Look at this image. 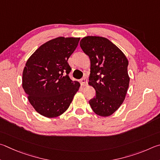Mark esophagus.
I'll use <instances>...</instances> for the list:
<instances>
[{
	"instance_id": "esophagus-1",
	"label": "esophagus",
	"mask_w": 160,
	"mask_h": 160,
	"mask_svg": "<svg viewBox=\"0 0 160 160\" xmlns=\"http://www.w3.org/2000/svg\"><path fill=\"white\" fill-rule=\"evenodd\" d=\"M80 83H81V85L83 86H86L87 85V78H86V77L82 78V79L80 80Z\"/></svg>"
}]
</instances>
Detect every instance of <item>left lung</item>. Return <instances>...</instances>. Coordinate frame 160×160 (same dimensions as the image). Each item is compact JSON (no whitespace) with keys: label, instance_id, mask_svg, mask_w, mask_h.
Masks as SVG:
<instances>
[{"label":"left lung","instance_id":"1","mask_svg":"<svg viewBox=\"0 0 160 160\" xmlns=\"http://www.w3.org/2000/svg\"><path fill=\"white\" fill-rule=\"evenodd\" d=\"M80 46L90 58L88 84L96 90L89 104L98 115L110 116L122 105L127 93L128 61L118 47L104 37L86 36Z\"/></svg>","mask_w":160,"mask_h":160}]
</instances>
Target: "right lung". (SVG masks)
Wrapping results in <instances>:
<instances>
[{"instance_id": "add662e5", "label": "right lung", "mask_w": 160, "mask_h": 160, "mask_svg": "<svg viewBox=\"0 0 160 160\" xmlns=\"http://www.w3.org/2000/svg\"><path fill=\"white\" fill-rule=\"evenodd\" d=\"M80 38L58 37L38 48L28 59L22 87L31 105L41 115L53 118L65 112L80 87L72 81L68 59Z\"/></svg>"}]
</instances>
